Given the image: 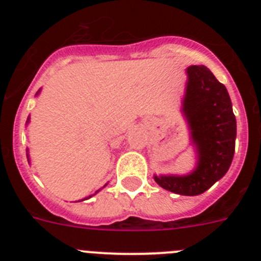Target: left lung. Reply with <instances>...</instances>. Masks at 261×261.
I'll use <instances>...</instances> for the list:
<instances>
[{"label": "left lung", "instance_id": "8db88e82", "mask_svg": "<svg viewBox=\"0 0 261 261\" xmlns=\"http://www.w3.org/2000/svg\"><path fill=\"white\" fill-rule=\"evenodd\" d=\"M184 114L192 129L199 163L187 176H154L156 183L184 196L201 195L227 172L235 151L237 120L226 87L204 65L187 69Z\"/></svg>", "mask_w": 261, "mask_h": 261}]
</instances>
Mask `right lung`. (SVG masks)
Listing matches in <instances>:
<instances>
[{"label":"right lung","mask_w":261,"mask_h":261,"mask_svg":"<svg viewBox=\"0 0 261 261\" xmlns=\"http://www.w3.org/2000/svg\"><path fill=\"white\" fill-rule=\"evenodd\" d=\"M29 120H30V116H29V119H27V123H29Z\"/></svg>","instance_id":"obj_1"}]
</instances>
